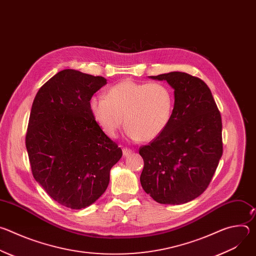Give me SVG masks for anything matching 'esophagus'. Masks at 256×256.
I'll use <instances>...</instances> for the list:
<instances>
[{
	"instance_id": "obj_1",
	"label": "esophagus",
	"mask_w": 256,
	"mask_h": 256,
	"mask_svg": "<svg viewBox=\"0 0 256 256\" xmlns=\"http://www.w3.org/2000/svg\"><path fill=\"white\" fill-rule=\"evenodd\" d=\"M132 153V151L130 149H128V148H124L122 149V154H124V157H128V155H130Z\"/></svg>"
}]
</instances>
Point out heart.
Masks as SVG:
<instances>
[{"label": "heart", "mask_w": 256, "mask_h": 256, "mask_svg": "<svg viewBox=\"0 0 256 256\" xmlns=\"http://www.w3.org/2000/svg\"><path fill=\"white\" fill-rule=\"evenodd\" d=\"M174 108V97L163 83H138L124 80L107 91L105 96H93L90 112L110 138H116L124 124L126 136L134 142L158 138L169 124Z\"/></svg>", "instance_id": "b5f03b06"}]
</instances>
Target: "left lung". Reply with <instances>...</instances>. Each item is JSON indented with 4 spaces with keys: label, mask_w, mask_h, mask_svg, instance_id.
<instances>
[{
    "label": "left lung",
    "mask_w": 256,
    "mask_h": 256,
    "mask_svg": "<svg viewBox=\"0 0 256 256\" xmlns=\"http://www.w3.org/2000/svg\"><path fill=\"white\" fill-rule=\"evenodd\" d=\"M150 78L173 88L174 108L165 130L140 148V184L159 204H186L206 190L222 157L221 114L200 79L182 72Z\"/></svg>",
    "instance_id": "8db88e82"
}]
</instances>
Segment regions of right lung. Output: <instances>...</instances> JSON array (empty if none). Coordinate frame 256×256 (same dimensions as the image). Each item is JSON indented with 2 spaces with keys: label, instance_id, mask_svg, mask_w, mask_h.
<instances>
[{
  "label": "right lung",
  "instance_id": "1",
  "mask_svg": "<svg viewBox=\"0 0 256 256\" xmlns=\"http://www.w3.org/2000/svg\"><path fill=\"white\" fill-rule=\"evenodd\" d=\"M107 84L76 70H64L36 94L26 134L33 177L60 204L80 210L106 190L110 169L122 156L93 118L89 101Z\"/></svg>",
  "mask_w": 256,
  "mask_h": 256
}]
</instances>
